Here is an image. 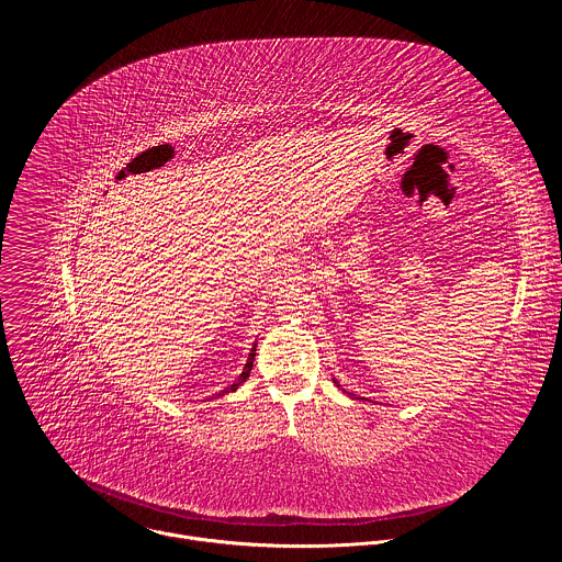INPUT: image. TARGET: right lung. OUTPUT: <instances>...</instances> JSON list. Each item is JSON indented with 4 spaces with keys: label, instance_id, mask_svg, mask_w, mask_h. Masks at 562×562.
Listing matches in <instances>:
<instances>
[{
    "label": "right lung",
    "instance_id": "obj_1",
    "mask_svg": "<svg viewBox=\"0 0 562 562\" xmlns=\"http://www.w3.org/2000/svg\"><path fill=\"white\" fill-rule=\"evenodd\" d=\"M254 358H256V347L251 349V353H249V360H247V364H245V371L243 373H239V378L231 384V386H226L224 389V393H228V391H235L239 384H243L247 378H249V373H251V367H254Z\"/></svg>",
    "mask_w": 562,
    "mask_h": 562
}]
</instances>
